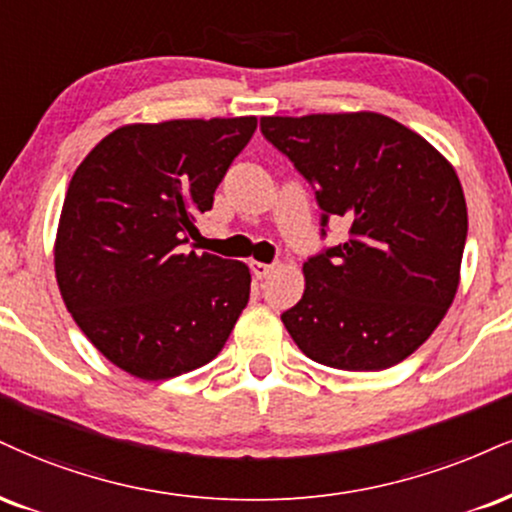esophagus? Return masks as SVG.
Listing matches in <instances>:
<instances>
[{"mask_svg":"<svg viewBox=\"0 0 512 512\" xmlns=\"http://www.w3.org/2000/svg\"><path fill=\"white\" fill-rule=\"evenodd\" d=\"M250 269H252V274L257 276V279H267V276L274 272V264H264V262L252 260L250 262Z\"/></svg>","mask_w":512,"mask_h":512,"instance_id":"1","label":"esophagus"}]
</instances>
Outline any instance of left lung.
I'll return each mask as SVG.
<instances>
[{
    "label": "left lung",
    "instance_id": "left-lung-1",
    "mask_svg": "<svg viewBox=\"0 0 512 512\" xmlns=\"http://www.w3.org/2000/svg\"><path fill=\"white\" fill-rule=\"evenodd\" d=\"M260 128L317 188L322 226L329 217L350 224L346 243L303 264L305 293L283 326L319 365H398L434 334L458 291L467 238L458 174L384 114L262 116Z\"/></svg>",
    "mask_w": 512,
    "mask_h": 512
}]
</instances>
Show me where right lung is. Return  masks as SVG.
Instances as JSON below:
<instances>
[{
  "instance_id": "right-lung-1",
  "label": "right lung",
  "mask_w": 512,
  "mask_h": 512,
  "mask_svg": "<svg viewBox=\"0 0 512 512\" xmlns=\"http://www.w3.org/2000/svg\"><path fill=\"white\" fill-rule=\"evenodd\" d=\"M255 128V116L131 123L73 174L54 272L80 331L123 372L162 381L207 365L248 305L243 262L183 245Z\"/></svg>"
}]
</instances>
